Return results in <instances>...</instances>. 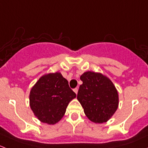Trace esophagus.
I'll return each mask as SVG.
<instances>
[{
  "label": "esophagus",
  "instance_id": "1",
  "mask_svg": "<svg viewBox=\"0 0 148 148\" xmlns=\"http://www.w3.org/2000/svg\"><path fill=\"white\" fill-rule=\"evenodd\" d=\"M74 92H75L76 94H77V92H78V89H77V88H75V89H74Z\"/></svg>",
  "mask_w": 148,
  "mask_h": 148
}]
</instances>
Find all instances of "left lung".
<instances>
[{
	"label": "left lung",
	"instance_id": "1",
	"mask_svg": "<svg viewBox=\"0 0 148 148\" xmlns=\"http://www.w3.org/2000/svg\"><path fill=\"white\" fill-rule=\"evenodd\" d=\"M77 99L85 114L95 123L108 121L117 110L119 96L112 82L101 73L86 71L80 77Z\"/></svg>",
	"mask_w": 148,
	"mask_h": 148
}]
</instances>
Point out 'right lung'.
<instances>
[{
    "mask_svg": "<svg viewBox=\"0 0 148 148\" xmlns=\"http://www.w3.org/2000/svg\"><path fill=\"white\" fill-rule=\"evenodd\" d=\"M77 97L59 72L42 76L31 88L30 107L41 122L57 123L63 117L69 103Z\"/></svg>",
    "mask_w": 148,
    "mask_h": 148,
    "instance_id": "right-lung-1",
    "label": "right lung"
}]
</instances>
